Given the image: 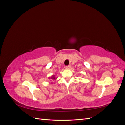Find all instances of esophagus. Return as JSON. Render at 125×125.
Segmentation results:
<instances>
[{
    "instance_id": "1",
    "label": "esophagus",
    "mask_w": 125,
    "mask_h": 125,
    "mask_svg": "<svg viewBox=\"0 0 125 125\" xmlns=\"http://www.w3.org/2000/svg\"><path fill=\"white\" fill-rule=\"evenodd\" d=\"M71 68V66H66V69H70Z\"/></svg>"
}]
</instances>
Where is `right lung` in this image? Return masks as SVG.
Returning <instances> with one entry per match:
<instances>
[{"label": "right lung", "instance_id": "1", "mask_svg": "<svg viewBox=\"0 0 125 125\" xmlns=\"http://www.w3.org/2000/svg\"><path fill=\"white\" fill-rule=\"evenodd\" d=\"M49 79H50L51 80H56V79H57V78H56L55 77V75H52V77H49Z\"/></svg>", "mask_w": 125, "mask_h": 125}]
</instances>
